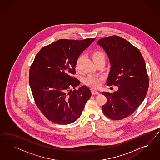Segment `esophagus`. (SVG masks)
<instances>
[{"mask_svg": "<svg viewBox=\"0 0 160 160\" xmlns=\"http://www.w3.org/2000/svg\"><path fill=\"white\" fill-rule=\"evenodd\" d=\"M100 92H98L97 90H92V95H98L99 94Z\"/></svg>", "mask_w": 160, "mask_h": 160, "instance_id": "esophagus-1", "label": "esophagus"}]
</instances>
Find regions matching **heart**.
<instances>
[{"instance_id": "obj_1", "label": "heart", "mask_w": 160, "mask_h": 160, "mask_svg": "<svg viewBox=\"0 0 160 160\" xmlns=\"http://www.w3.org/2000/svg\"><path fill=\"white\" fill-rule=\"evenodd\" d=\"M91 57L92 58L93 62L95 63L98 62L100 61H105V55L103 52L99 50H96L92 52L91 54ZM82 60V57L80 56L76 60V69L77 70H79V66L80 63ZM102 78H95L92 76H89L88 78L85 79V82L87 85L91 87L97 88L99 87L102 84Z\"/></svg>"}]
</instances>
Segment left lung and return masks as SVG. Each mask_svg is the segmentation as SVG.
I'll return each instance as SVG.
<instances>
[{"label": "left lung", "mask_w": 160, "mask_h": 160, "mask_svg": "<svg viewBox=\"0 0 160 160\" xmlns=\"http://www.w3.org/2000/svg\"><path fill=\"white\" fill-rule=\"evenodd\" d=\"M97 43L111 66L107 84L118 87L113 94L102 92L107 99L102 112L112 120H121L132 114L144 100L149 85L145 61L138 49L120 37L102 38Z\"/></svg>", "instance_id": "1"}]
</instances>
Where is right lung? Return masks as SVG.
<instances>
[{
    "label": "right lung",
    "mask_w": 160,
    "mask_h": 160,
    "mask_svg": "<svg viewBox=\"0 0 160 160\" xmlns=\"http://www.w3.org/2000/svg\"><path fill=\"white\" fill-rule=\"evenodd\" d=\"M94 38L60 39L42 48L30 68L29 84L35 103L48 120L66 125L76 121L91 97L88 87L72 75L76 62Z\"/></svg>",
    "instance_id": "add662e5"
}]
</instances>
